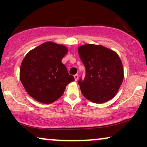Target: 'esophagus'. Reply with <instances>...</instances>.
Returning a JSON list of instances; mask_svg holds the SVG:
<instances>
[{
	"label": "esophagus",
	"instance_id": "34e87169",
	"mask_svg": "<svg viewBox=\"0 0 147 147\" xmlns=\"http://www.w3.org/2000/svg\"><path fill=\"white\" fill-rule=\"evenodd\" d=\"M77 76L78 77L77 78L76 77ZM75 79H76V78H77V79L78 78V75H75Z\"/></svg>",
	"mask_w": 147,
	"mask_h": 147
}]
</instances>
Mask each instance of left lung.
<instances>
[{"label":"left lung","instance_id":"1","mask_svg":"<svg viewBox=\"0 0 147 147\" xmlns=\"http://www.w3.org/2000/svg\"><path fill=\"white\" fill-rule=\"evenodd\" d=\"M68 52L63 45L45 42L25 55L20 68V79L25 90L37 102L51 104L63 95L74 82L62 59Z\"/></svg>","mask_w":147,"mask_h":147}]
</instances>
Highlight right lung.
I'll list each match as a JSON object with an SVG mask.
<instances>
[{
  "label": "right lung",
  "instance_id": "add662e5",
  "mask_svg": "<svg viewBox=\"0 0 147 147\" xmlns=\"http://www.w3.org/2000/svg\"><path fill=\"white\" fill-rule=\"evenodd\" d=\"M79 55L86 68V75L79 85L88 100L102 104L113 99L124 79V70L119 56L106 48H97L92 44L81 45Z\"/></svg>",
  "mask_w": 147,
  "mask_h": 147
}]
</instances>
